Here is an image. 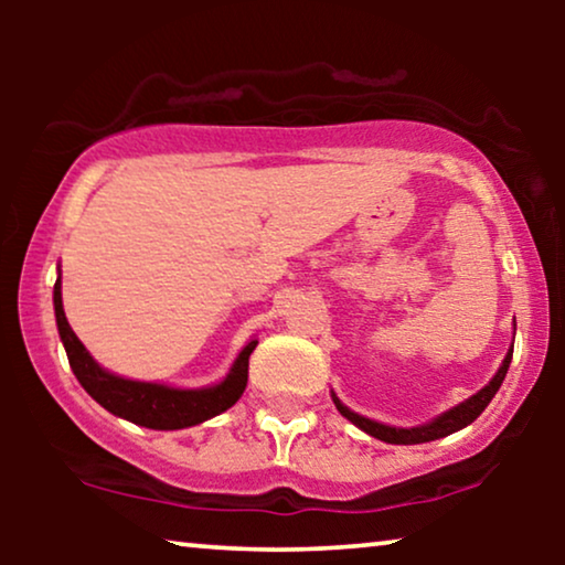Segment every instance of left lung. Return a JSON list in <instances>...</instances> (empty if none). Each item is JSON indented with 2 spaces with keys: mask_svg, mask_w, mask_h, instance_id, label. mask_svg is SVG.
<instances>
[{
  "mask_svg": "<svg viewBox=\"0 0 565 565\" xmlns=\"http://www.w3.org/2000/svg\"><path fill=\"white\" fill-rule=\"evenodd\" d=\"M509 362H512V350L504 358V365L499 367V373L493 375V381L486 385L476 393V396H470L466 404L450 408V412H445L439 419L424 424V427H414V429H396V427H385V424H377V422H370L365 416L350 412V408L339 404V398H334V404L339 408V414L347 416L352 424H358L362 431H367V435H373L375 439H383V443H391V445H419V443H431V439H439V437H447L452 435V431H458L462 427H468L470 422H476L478 416L486 406L491 404V398L497 396L499 385L504 383V375L509 370Z\"/></svg>",
  "mask_w": 565,
  "mask_h": 565,
  "instance_id": "1",
  "label": "left lung"
}]
</instances>
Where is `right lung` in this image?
Listing matches in <instances>:
<instances>
[{
  "mask_svg": "<svg viewBox=\"0 0 565 565\" xmlns=\"http://www.w3.org/2000/svg\"><path fill=\"white\" fill-rule=\"evenodd\" d=\"M53 306H56L61 342L66 347L68 365L74 370L76 381L84 385V391L99 406H105L115 416H122V419L149 429H184L226 412V408L242 398L246 377H249V354L254 352L257 342L244 347L223 383L203 391H177L167 388V385L126 381V377L105 373L89 358V352L84 350V344L76 339L72 327H68L64 303H61V277L56 280V288H53Z\"/></svg>",
  "mask_w": 565,
  "mask_h": 565,
  "instance_id": "1",
  "label": "right lung"
}]
</instances>
